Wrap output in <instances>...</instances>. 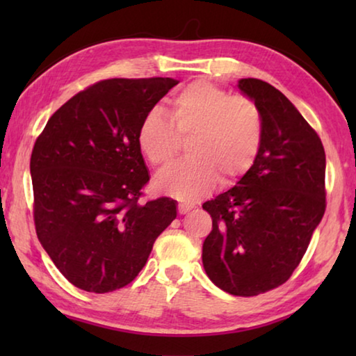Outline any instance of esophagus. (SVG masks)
Masks as SVG:
<instances>
[{
    "instance_id": "1",
    "label": "esophagus",
    "mask_w": 356,
    "mask_h": 356,
    "mask_svg": "<svg viewBox=\"0 0 356 356\" xmlns=\"http://www.w3.org/2000/svg\"><path fill=\"white\" fill-rule=\"evenodd\" d=\"M177 210H179V215H186V213L191 212L193 207L190 206V204H179Z\"/></svg>"
}]
</instances>
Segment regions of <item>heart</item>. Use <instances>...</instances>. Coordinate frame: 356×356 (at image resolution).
<instances>
[{"instance_id":"1","label":"heart","mask_w":356,"mask_h":356,"mask_svg":"<svg viewBox=\"0 0 356 356\" xmlns=\"http://www.w3.org/2000/svg\"><path fill=\"white\" fill-rule=\"evenodd\" d=\"M170 120L150 111L138 127L144 159L163 171L179 159L188 141L190 160L156 179V188L179 201L193 202L215 184L232 185L254 166L264 141L262 111L252 99L232 95L216 84L197 80L168 102Z\"/></svg>"}]
</instances>
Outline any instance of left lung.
Wrapping results in <instances>:
<instances>
[{
    "mask_svg": "<svg viewBox=\"0 0 356 356\" xmlns=\"http://www.w3.org/2000/svg\"><path fill=\"white\" fill-rule=\"evenodd\" d=\"M238 88L261 108L264 141L250 172L202 204L212 216L202 264L221 291L254 297L284 284L308 250L327 207L325 150L272 84L242 78Z\"/></svg>",
    "mask_w": 356,
    "mask_h": 356,
    "instance_id": "left-lung-1",
    "label": "left lung"
}]
</instances>
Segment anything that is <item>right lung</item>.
Returning <instances> with one entry per match:
<instances>
[{
    "label": "right lung",
    "mask_w": 356,
    "mask_h": 356,
    "mask_svg": "<svg viewBox=\"0 0 356 356\" xmlns=\"http://www.w3.org/2000/svg\"><path fill=\"white\" fill-rule=\"evenodd\" d=\"M179 81L108 78L48 119L31 154L35 234L64 278L86 292L130 284L177 216L170 197L141 201L149 172L143 118Z\"/></svg>",
    "instance_id": "right-lung-1"
}]
</instances>
